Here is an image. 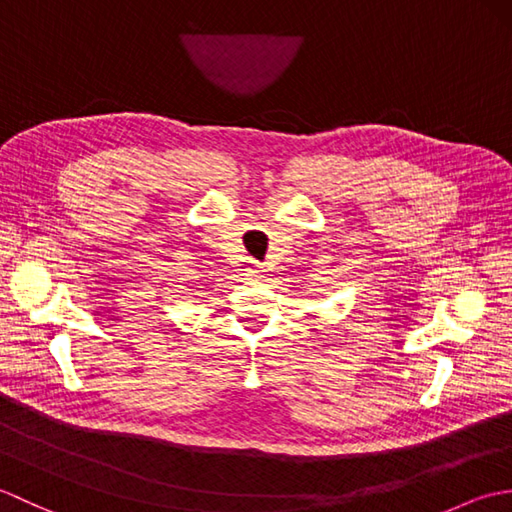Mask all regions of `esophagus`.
I'll list each match as a JSON object with an SVG mask.
<instances>
[{
	"label": "esophagus",
	"instance_id": "esophagus-1",
	"mask_svg": "<svg viewBox=\"0 0 512 512\" xmlns=\"http://www.w3.org/2000/svg\"><path fill=\"white\" fill-rule=\"evenodd\" d=\"M248 275H250V277H264V268H262V264L253 262V266L248 268Z\"/></svg>",
	"mask_w": 512,
	"mask_h": 512
}]
</instances>
